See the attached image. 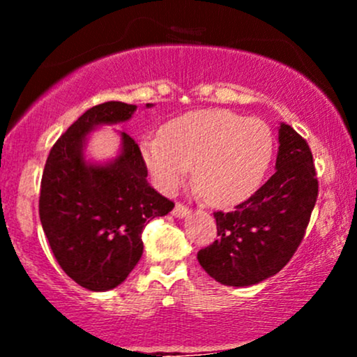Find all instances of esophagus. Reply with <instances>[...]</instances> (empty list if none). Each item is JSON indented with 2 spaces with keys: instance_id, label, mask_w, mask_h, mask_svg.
<instances>
[{
  "instance_id": "obj_1",
  "label": "esophagus",
  "mask_w": 357,
  "mask_h": 357,
  "mask_svg": "<svg viewBox=\"0 0 357 357\" xmlns=\"http://www.w3.org/2000/svg\"><path fill=\"white\" fill-rule=\"evenodd\" d=\"M191 213V210L188 206H184L183 203H176L174 210H173V215L176 218H184V216H188Z\"/></svg>"
}]
</instances>
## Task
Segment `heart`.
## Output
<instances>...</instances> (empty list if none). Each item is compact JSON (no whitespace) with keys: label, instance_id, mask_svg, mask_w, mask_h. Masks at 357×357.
<instances>
[{"label":"heart","instance_id":"obj_1","mask_svg":"<svg viewBox=\"0 0 357 357\" xmlns=\"http://www.w3.org/2000/svg\"><path fill=\"white\" fill-rule=\"evenodd\" d=\"M272 132L260 119L228 109H202L171 119L161 136L142 141V158L162 191L178 190L191 166L199 195L230 206L253 195L272 159Z\"/></svg>","mask_w":357,"mask_h":357}]
</instances>
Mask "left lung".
Returning <instances> with one entry per match:
<instances>
[{"label":"left lung","instance_id":"8db88e82","mask_svg":"<svg viewBox=\"0 0 357 357\" xmlns=\"http://www.w3.org/2000/svg\"><path fill=\"white\" fill-rule=\"evenodd\" d=\"M275 173L230 213L216 211V238L198 252L199 265L223 285L247 287L275 275L304 240L317 202L312 153L290 126L278 129Z\"/></svg>","mask_w":357,"mask_h":357}]
</instances>
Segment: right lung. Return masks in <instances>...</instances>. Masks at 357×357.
I'll return each instance as SVG.
<instances>
[{"label":"right lung","instance_id":"right-lung-1","mask_svg":"<svg viewBox=\"0 0 357 357\" xmlns=\"http://www.w3.org/2000/svg\"><path fill=\"white\" fill-rule=\"evenodd\" d=\"M151 107V104H147ZM136 105L104 102L84 112L48 154L40 186V221L56 261L72 280L105 292L126 280L142 255V230L174 203L147 183V166L129 134L105 166L87 165L84 142L100 124L124 122Z\"/></svg>","mask_w":357,"mask_h":357}]
</instances>
